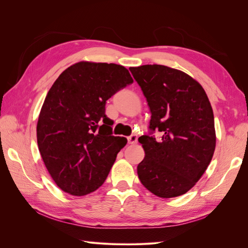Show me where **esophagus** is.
I'll use <instances>...</instances> for the list:
<instances>
[{
	"mask_svg": "<svg viewBox=\"0 0 248 248\" xmlns=\"http://www.w3.org/2000/svg\"><path fill=\"white\" fill-rule=\"evenodd\" d=\"M127 140H128V144L134 145V144H137V142H138V136H137V134H132V136L127 138Z\"/></svg>",
	"mask_w": 248,
	"mask_h": 248,
	"instance_id": "1",
	"label": "esophagus"
}]
</instances>
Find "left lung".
<instances>
[{
	"instance_id": "obj_1",
	"label": "left lung",
	"mask_w": 248,
	"mask_h": 248,
	"mask_svg": "<svg viewBox=\"0 0 248 248\" xmlns=\"http://www.w3.org/2000/svg\"><path fill=\"white\" fill-rule=\"evenodd\" d=\"M151 111L150 133L141 136L145 158L138 166L141 184L163 199L182 196L196 185L211 161L216 134L205 90L185 72L163 65L130 67Z\"/></svg>"
}]
</instances>
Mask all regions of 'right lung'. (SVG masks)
<instances>
[{"instance_id": "add662e5", "label": "right lung", "mask_w": 248, "mask_h": 248, "mask_svg": "<svg viewBox=\"0 0 248 248\" xmlns=\"http://www.w3.org/2000/svg\"><path fill=\"white\" fill-rule=\"evenodd\" d=\"M133 82L124 66L81 61L51 86L37 123L42 160L55 183L86 196L104 183L127 140L114 137L107 100Z\"/></svg>"}]
</instances>
